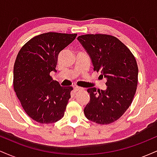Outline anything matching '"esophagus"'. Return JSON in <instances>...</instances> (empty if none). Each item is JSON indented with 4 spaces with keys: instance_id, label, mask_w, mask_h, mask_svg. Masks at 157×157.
<instances>
[{
    "instance_id": "obj_1",
    "label": "esophagus",
    "mask_w": 157,
    "mask_h": 157,
    "mask_svg": "<svg viewBox=\"0 0 157 157\" xmlns=\"http://www.w3.org/2000/svg\"><path fill=\"white\" fill-rule=\"evenodd\" d=\"M84 89L83 88H81V87H79V86H76V87H75V91H82V90H83Z\"/></svg>"
}]
</instances>
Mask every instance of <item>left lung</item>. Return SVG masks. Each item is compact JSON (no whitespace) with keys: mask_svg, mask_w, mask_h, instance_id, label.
I'll list each match as a JSON object with an SVG mask.
<instances>
[{"mask_svg":"<svg viewBox=\"0 0 157 157\" xmlns=\"http://www.w3.org/2000/svg\"><path fill=\"white\" fill-rule=\"evenodd\" d=\"M92 61L94 71L107 79L105 90L90 88L84 109L88 120L101 125L120 119L129 108L136 91L138 66L129 48L114 36L102 34L77 37Z\"/></svg>","mask_w":157,"mask_h":157,"instance_id":"8db88e82","label":"left lung"}]
</instances>
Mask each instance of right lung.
<instances>
[{
	"label": "right lung",
	"instance_id": "1",
	"mask_svg": "<svg viewBox=\"0 0 157 157\" xmlns=\"http://www.w3.org/2000/svg\"><path fill=\"white\" fill-rule=\"evenodd\" d=\"M77 34L47 32L35 36L21 48L14 65L13 86L23 110L29 117L43 124L62 119L71 86H61L52 80L60 52Z\"/></svg>",
	"mask_w": 157,
	"mask_h": 157
}]
</instances>
